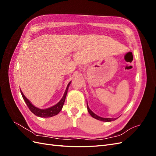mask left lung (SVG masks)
I'll use <instances>...</instances> for the list:
<instances>
[{
    "label": "left lung",
    "instance_id": "obj_1",
    "mask_svg": "<svg viewBox=\"0 0 156 156\" xmlns=\"http://www.w3.org/2000/svg\"><path fill=\"white\" fill-rule=\"evenodd\" d=\"M87 109H88L89 114L91 115V116L93 117L94 119H95L98 120H100V121H102V122H111L112 120H115L116 119H117L116 118V119H111V118H103V117H101V116H99L98 115H96L95 113H94L90 109V108L88 105V103H87Z\"/></svg>",
    "mask_w": 156,
    "mask_h": 156
}]
</instances>
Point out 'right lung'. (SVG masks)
Returning a JSON list of instances; mask_svg holds the SVG:
<instances>
[{"mask_svg":"<svg viewBox=\"0 0 156 156\" xmlns=\"http://www.w3.org/2000/svg\"><path fill=\"white\" fill-rule=\"evenodd\" d=\"M70 84H71V81L68 84L67 88H66V89L65 92L63 95V97L57 103H56V105L52 106L51 107H49V108H44V109H42V108H37V107H35L34 105L32 104V103L30 101V100H28V99L25 96V95L23 94V93L22 92L21 90V95H22L23 100H24L28 107H29L30 111L32 113H34L36 116H39V117L49 118V117H52V116L58 115L60 112V111L62 110L65 100H66V97L67 93H68V90L70 85Z\"/></svg>","mask_w":156,"mask_h":156,"instance_id":"right-lung-1","label":"right lung"}]
</instances>
